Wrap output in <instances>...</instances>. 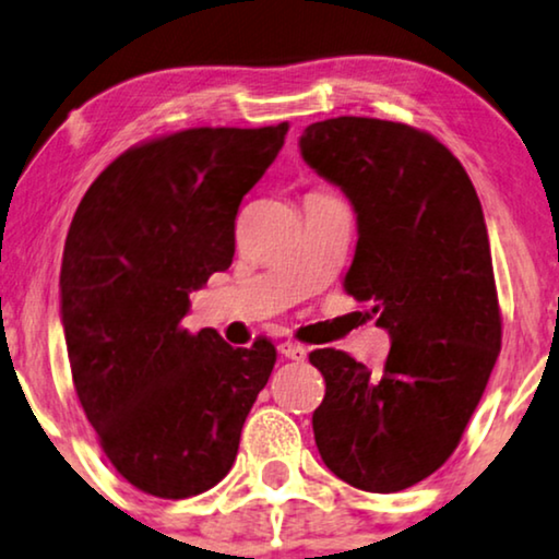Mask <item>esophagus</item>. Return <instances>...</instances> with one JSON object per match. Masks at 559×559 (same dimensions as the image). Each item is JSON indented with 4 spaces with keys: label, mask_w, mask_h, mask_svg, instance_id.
Masks as SVG:
<instances>
[{
    "label": "esophagus",
    "mask_w": 559,
    "mask_h": 559,
    "mask_svg": "<svg viewBox=\"0 0 559 559\" xmlns=\"http://www.w3.org/2000/svg\"><path fill=\"white\" fill-rule=\"evenodd\" d=\"M280 354L289 358V361H305V356H308V350H305L300 343H293V341H285L280 343Z\"/></svg>",
    "instance_id": "obj_1"
}]
</instances>
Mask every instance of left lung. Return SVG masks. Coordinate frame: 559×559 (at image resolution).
<instances>
[{"mask_svg":"<svg viewBox=\"0 0 559 559\" xmlns=\"http://www.w3.org/2000/svg\"><path fill=\"white\" fill-rule=\"evenodd\" d=\"M300 152L354 205L358 241L343 287L392 338L381 371L343 350H312L325 379L316 445L346 484L402 491L453 455L499 358L484 211L453 152L402 121H316Z\"/></svg>","mask_w":559,"mask_h":559,"instance_id":"obj_1","label":"left lung"}]
</instances>
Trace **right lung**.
Returning a JSON list of instances; mask_svg holds the SVG:
<instances>
[{
  "mask_svg": "<svg viewBox=\"0 0 559 559\" xmlns=\"http://www.w3.org/2000/svg\"><path fill=\"white\" fill-rule=\"evenodd\" d=\"M289 124L198 127L119 155L79 203L60 266V318L79 402L129 484L188 499L218 484L277 361L190 333V293L234 259L241 198Z\"/></svg>",
  "mask_w": 559,
  "mask_h": 559,
  "instance_id": "obj_1",
  "label": "right lung"
}]
</instances>
